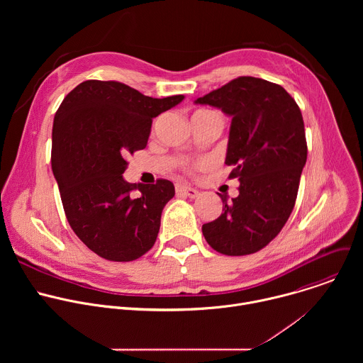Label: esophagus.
Instances as JSON below:
<instances>
[{"mask_svg": "<svg viewBox=\"0 0 363 363\" xmlns=\"http://www.w3.org/2000/svg\"><path fill=\"white\" fill-rule=\"evenodd\" d=\"M175 189H177V194H181V195L188 196V198H196L199 195V192L196 189H194L191 186H186V185H181V184H178L175 186Z\"/></svg>", "mask_w": 363, "mask_h": 363, "instance_id": "1", "label": "esophagus"}]
</instances>
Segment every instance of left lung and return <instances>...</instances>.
Returning a JSON list of instances; mask_svg holds the SVG:
<instances>
[{
    "mask_svg": "<svg viewBox=\"0 0 363 363\" xmlns=\"http://www.w3.org/2000/svg\"><path fill=\"white\" fill-rule=\"evenodd\" d=\"M231 116L225 164L238 178V196L221 195L223 214L202 225L216 251L247 255L264 248L287 223L307 160L304 123L296 100L280 86L237 77L198 97Z\"/></svg>",
    "mask_w": 363,
    "mask_h": 363,
    "instance_id": "left-lung-1",
    "label": "left lung"
}]
</instances>
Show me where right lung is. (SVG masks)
I'll return each mask as SVG.
<instances>
[{"label": "right lung", "mask_w": 363, "mask_h": 363, "mask_svg": "<svg viewBox=\"0 0 363 363\" xmlns=\"http://www.w3.org/2000/svg\"><path fill=\"white\" fill-rule=\"evenodd\" d=\"M182 94L153 99L119 83L86 80L62 101L53 123L51 169L76 235L109 262H132L157 241L174 184H129L126 157L145 149L152 119Z\"/></svg>", "instance_id": "right-lung-1"}]
</instances>
